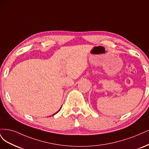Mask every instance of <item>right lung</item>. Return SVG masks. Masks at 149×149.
I'll use <instances>...</instances> for the list:
<instances>
[{"label":"right lung","instance_id":"1","mask_svg":"<svg viewBox=\"0 0 149 149\" xmlns=\"http://www.w3.org/2000/svg\"><path fill=\"white\" fill-rule=\"evenodd\" d=\"M60 109H59V111H60Z\"/></svg>","mask_w":149,"mask_h":149}]
</instances>
